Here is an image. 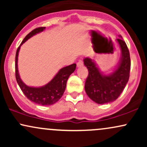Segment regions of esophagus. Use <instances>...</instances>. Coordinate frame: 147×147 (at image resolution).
<instances>
[{"label": "esophagus", "instance_id": "1", "mask_svg": "<svg viewBox=\"0 0 147 147\" xmlns=\"http://www.w3.org/2000/svg\"><path fill=\"white\" fill-rule=\"evenodd\" d=\"M83 65H84V62L82 60H79L77 63V67H82V66H83Z\"/></svg>", "mask_w": 147, "mask_h": 147}]
</instances>
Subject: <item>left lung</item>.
Masks as SVG:
<instances>
[{
	"mask_svg": "<svg viewBox=\"0 0 147 147\" xmlns=\"http://www.w3.org/2000/svg\"><path fill=\"white\" fill-rule=\"evenodd\" d=\"M119 37L116 41L120 48L121 57L117 66L111 74L104 75L93 59L88 57L84 59V65L88 70L85 83L86 92L97 104H104L115 101L129 81L131 69L129 51L122 36L119 35Z\"/></svg>",
	"mask_w": 147,
	"mask_h": 147,
	"instance_id": "left-lung-1",
	"label": "left lung"
}]
</instances>
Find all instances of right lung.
<instances>
[{
	"label": "right lung",
	"instance_id": "1",
	"mask_svg": "<svg viewBox=\"0 0 147 147\" xmlns=\"http://www.w3.org/2000/svg\"><path fill=\"white\" fill-rule=\"evenodd\" d=\"M45 29V27H41L34 29L31 32H30L25 37L22 41L21 45L18 47L16 53V59H15V71H16V82L23 91V94L26 96L27 98L32 102L40 104L42 106L52 105L55 103L58 102L59 99L63 95L64 91L66 87L67 81L70 75L75 70L76 64L73 63L68 66L64 67L60 69L54 78L45 84V86L41 87H31L28 86L23 83L20 77L18 70V56L21 46L25 41H28L30 38L36 34L41 32Z\"/></svg>",
	"mask_w": 147,
	"mask_h": 147
}]
</instances>
